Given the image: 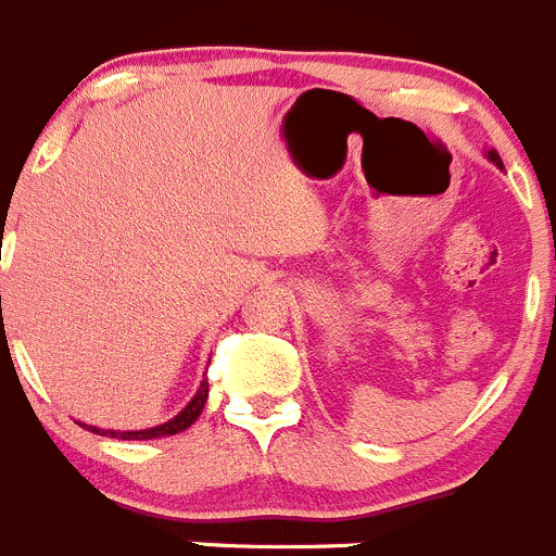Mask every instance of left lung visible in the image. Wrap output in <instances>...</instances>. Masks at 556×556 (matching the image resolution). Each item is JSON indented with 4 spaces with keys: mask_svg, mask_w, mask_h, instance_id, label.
<instances>
[{
    "mask_svg": "<svg viewBox=\"0 0 556 556\" xmlns=\"http://www.w3.org/2000/svg\"><path fill=\"white\" fill-rule=\"evenodd\" d=\"M485 156H488V160H491V162H493V165H496V167H504V165H502V160H498V154H496V151H493V149H491V151H488V154H485Z\"/></svg>",
    "mask_w": 556,
    "mask_h": 556,
    "instance_id": "left-lung-1",
    "label": "left lung"
}]
</instances>
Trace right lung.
I'll use <instances>...</instances> for the list:
<instances>
[{"label": "right lung", "instance_id": "1", "mask_svg": "<svg viewBox=\"0 0 556 556\" xmlns=\"http://www.w3.org/2000/svg\"><path fill=\"white\" fill-rule=\"evenodd\" d=\"M206 396H208V383L203 380L201 386H198L195 396H192L190 402H187L181 410H178L173 419L162 421V425L156 427H146V430H101V427H93V425H79L88 427L90 432H96V435H106V438H118V441H151V438H165V435H176V432H185L187 427H192L198 421V416L203 414V405H206Z\"/></svg>", "mask_w": 556, "mask_h": 556}]
</instances>
